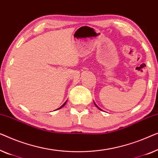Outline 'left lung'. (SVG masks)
I'll use <instances>...</instances> for the list:
<instances>
[{"label":"left lung","instance_id":"8db88e82","mask_svg":"<svg viewBox=\"0 0 158 158\" xmlns=\"http://www.w3.org/2000/svg\"><path fill=\"white\" fill-rule=\"evenodd\" d=\"M94 104H95V106H97V108H99V110H101V109H100V108H99V107H98V106H97V104H95V103H94Z\"/></svg>","mask_w":158,"mask_h":158}]
</instances>
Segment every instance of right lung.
<instances>
[{"label": "right lung", "mask_w": 158, "mask_h": 158, "mask_svg": "<svg viewBox=\"0 0 158 158\" xmlns=\"http://www.w3.org/2000/svg\"><path fill=\"white\" fill-rule=\"evenodd\" d=\"M66 102H65V103H64V104H63V105H62V106H60V107H59V109H60V108H61V107H63V106H64V105H65V104H66Z\"/></svg>", "instance_id": "1"}]
</instances>
